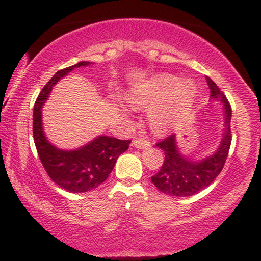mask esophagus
<instances>
[{
    "mask_svg": "<svg viewBox=\"0 0 261 261\" xmlns=\"http://www.w3.org/2000/svg\"><path fill=\"white\" fill-rule=\"evenodd\" d=\"M133 145L136 148L142 149V148H147L148 146H149V142H148L147 140H145V139H136V140H134Z\"/></svg>",
    "mask_w": 261,
    "mask_h": 261,
    "instance_id": "obj_1",
    "label": "esophagus"
}]
</instances>
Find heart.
Wrapping results in <instances>:
<instances>
[{
  "label": "heart",
  "mask_w": 261,
  "mask_h": 261,
  "mask_svg": "<svg viewBox=\"0 0 261 261\" xmlns=\"http://www.w3.org/2000/svg\"><path fill=\"white\" fill-rule=\"evenodd\" d=\"M195 85L189 80L176 82L173 74L162 73L135 87L126 99L135 107H149L148 120L157 131H167L184 121L195 98ZM126 113L125 107H120Z\"/></svg>",
  "instance_id": "1"
}]
</instances>
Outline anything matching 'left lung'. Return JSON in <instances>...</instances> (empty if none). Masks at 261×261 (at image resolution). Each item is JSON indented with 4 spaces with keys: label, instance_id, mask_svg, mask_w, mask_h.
Instances as JSON below:
<instances>
[{
    "label": "left lung",
    "instance_id": "1",
    "mask_svg": "<svg viewBox=\"0 0 261 261\" xmlns=\"http://www.w3.org/2000/svg\"><path fill=\"white\" fill-rule=\"evenodd\" d=\"M211 91L212 99L223 103L224 130L220 146L214 154L201 161H193L179 153L176 147L175 135H170L155 143L157 147L164 151V162L157 174L151 176V180L158 190L169 196L185 197L197 194L207 188L222 170L232 142L230 134V118L232 109L226 95L210 77H206Z\"/></svg>",
    "mask_w": 261,
    "mask_h": 261
}]
</instances>
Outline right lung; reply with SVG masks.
<instances>
[{
    "label": "right lung",
    "instance_id": "1",
    "mask_svg": "<svg viewBox=\"0 0 261 261\" xmlns=\"http://www.w3.org/2000/svg\"><path fill=\"white\" fill-rule=\"evenodd\" d=\"M88 65L91 62L81 61L58 71L39 93L33 112V137L39 158L51 180L70 193H87L99 187L112 173L119 155L126 151L131 142L130 140L98 136L83 147L65 151L55 147L45 137L41 107L49 98L53 87L73 68Z\"/></svg>",
    "mask_w": 261,
    "mask_h": 261
}]
</instances>
